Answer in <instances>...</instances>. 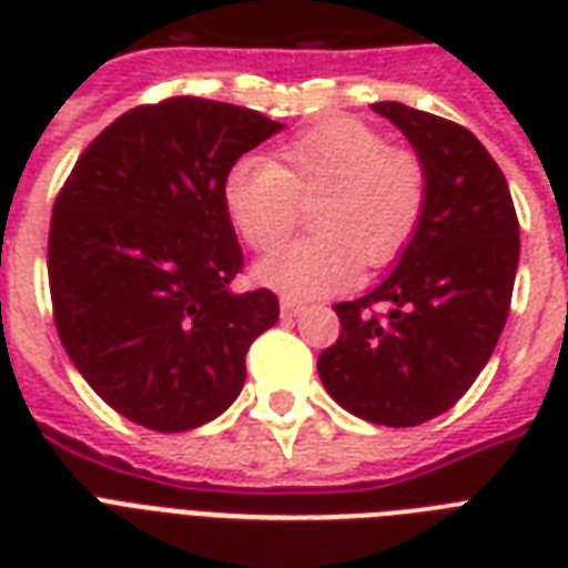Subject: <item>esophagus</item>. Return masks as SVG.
I'll return each mask as SVG.
<instances>
[{
    "label": "esophagus",
    "instance_id": "1",
    "mask_svg": "<svg viewBox=\"0 0 568 568\" xmlns=\"http://www.w3.org/2000/svg\"><path fill=\"white\" fill-rule=\"evenodd\" d=\"M303 310H306V306H303V303H297V301H288V297H285V301L280 303V312H283L285 318H294V315H301Z\"/></svg>",
    "mask_w": 568,
    "mask_h": 568
}]
</instances>
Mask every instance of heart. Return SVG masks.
Returning <instances> with one entry per match:
<instances>
[{"mask_svg":"<svg viewBox=\"0 0 568 568\" xmlns=\"http://www.w3.org/2000/svg\"><path fill=\"white\" fill-rule=\"evenodd\" d=\"M221 196L253 253L283 247L301 205L315 200V235L262 262L256 276L285 297H321L347 288L363 265L383 267L404 253L427 212L430 173L363 120L333 118L288 138L274 162L232 164Z\"/></svg>","mask_w":568,"mask_h":568,"instance_id":"b5f03b06","label":"heart"}]
</instances>
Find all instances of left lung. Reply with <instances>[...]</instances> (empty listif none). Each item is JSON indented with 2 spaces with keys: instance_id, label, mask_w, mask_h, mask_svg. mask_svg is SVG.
Listing matches in <instances>:
<instances>
[{
  "instance_id": "1",
  "label": "left lung",
  "mask_w": 568,
  "mask_h": 568,
  "mask_svg": "<svg viewBox=\"0 0 568 568\" xmlns=\"http://www.w3.org/2000/svg\"><path fill=\"white\" fill-rule=\"evenodd\" d=\"M430 173V200L397 267L356 301L336 303V345L321 383L347 413L415 427L448 413L489 363L519 267V217L501 168L466 126L374 102Z\"/></svg>"
}]
</instances>
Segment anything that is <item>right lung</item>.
Here are the masks:
<instances>
[{"mask_svg":"<svg viewBox=\"0 0 568 568\" xmlns=\"http://www.w3.org/2000/svg\"><path fill=\"white\" fill-rule=\"evenodd\" d=\"M280 123L230 102L138 105L84 146L49 221V294L67 356L97 395L159 433L194 430L239 397L274 292L244 267L223 176Z\"/></svg>","mask_w":568,"mask_h":568,"instance_id":"obj_1","label":"right lung"}]
</instances>
